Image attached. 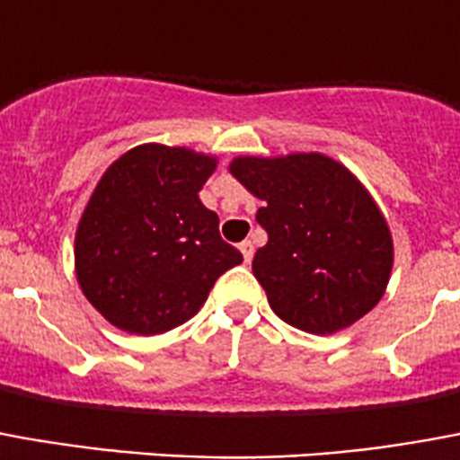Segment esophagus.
<instances>
[{"label": "esophagus", "mask_w": 460, "mask_h": 460, "mask_svg": "<svg viewBox=\"0 0 460 460\" xmlns=\"http://www.w3.org/2000/svg\"><path fill=\"white\" fill-rule=\"evenodd\" d=\"M239 248H241V253H243V261L251 263V261H253V243H251V241H243Z\"/></svg>", "instance_id": "obj_1"}]
</instances>
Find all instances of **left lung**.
Instances as JSON below:
<instances>
[{"mask_svg":"<svg viewBox=\"0 0 460 460\" xmlns=\"http://www.w3.org/2000/svg\"><path fill=\"white\" fill-rule=\"evenodd\" d=\"M231 172L263 199L256 221L268 243L253 275L282 322L334 334L368 314L393 268L383 214L349 170L319 153L236 158Z\"/></svg>","mask_w":460,"mask_h":460,"instance_id":"1","label":"left lung"}]
</instances>
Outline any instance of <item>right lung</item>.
<instances>
[{"label":"right lung","mask_w":460,"mask_h":460,"mask_svg":"<svg viewBox=\"0 0 460 460\" xmlns=\"http://www.w3.org/2000/svg\"><path fill=\"white\" fill-rule=\"evenodd\" d=\"M214 168L209 155L151 144L102 175L77 226L75 268L84 297L114 326L141 336L175 329L243 261L197 195Z\"/></svg>","instance_id":"add662e5"}]
</instances>
